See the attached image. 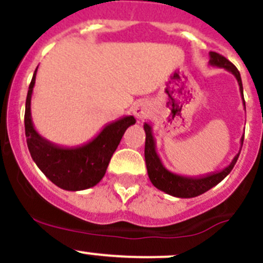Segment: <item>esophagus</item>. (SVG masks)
I'll list each match as a JSON object with an SVG mask.
<instances>
[{
  "label": "esophagus",
  "mask_w": 263,
  "mask_h": 263,
  "mask_svg": "<svg viewBox=\"0 0 263 263\" xmlns=\"http://www.w3.org/2000/svg\"><path fill=\"white\" fill-rule=\"evenodd\" d=\"M132 113L136 117L137 121H144L151 115V104L147 100H140L132 108Z\"/></svg>",
  "instance_id": "34e87169"
}]
</instances>
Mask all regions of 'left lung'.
Instances as JSON below:
<instances>
[{"instance_id": "left-lung-1", "label": "left lung", "mask_w": 263, "mask_h": 263, "mask_svg": "<svg viewBox=\"0 0 263 263\" xmlns=\"http://www.w3.org/2000/svg\"><path fill=\"white\" fill-rule=\"evenodd\" d=\"M209 54H210V61H209V63H210L211 66L225 68V70L229 71V72H232L233 75L235 76L238 84H239L240 94H242L243 98L242 79H240V73L239 71L237 70V67H235L229 60H227L224 55L219 54V53L210 52ZM243 100H245V98H243ZM144 129L145 134H146V141H145V161H146L148 178H150L151 183H153L158 190L163 191V192L168 193V195L171 196H174V197L192 198L196 197V196L202 195L206 191L211 190V188L215 187L217 183L221 182L222 179L232 172L235 163H237L238 158H239L240 153H238L237 155L234 156V159L232 160V163H230L227 168L222 169L221 172L209 174V176L201 177V178L178 176V174L169 172L168 169L164 166V164L161 163L160 158H159L158 153H156L155 140H154L153 129H151L150 124L145 123ZM243 140H245V136L240 139V144L242 145Z\"/></svg>"}]
</instances>
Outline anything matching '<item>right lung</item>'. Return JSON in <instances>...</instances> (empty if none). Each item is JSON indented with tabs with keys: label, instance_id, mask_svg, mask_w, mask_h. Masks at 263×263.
Wrapping results in <instances>:
<instances>
[{
	"label": "right lung",
	"instance_id": "obj_1",
	"mask_svg": "<svg viewBox=\"0 0 263 263\" xmlns=\"http://www.w3.org/2000/svg\"><path fill=\"white\" fill-rule=\"evenodd\" d=\"M36 70L29 85L25 103V136L34 163L57 187L66 191H82L97 185L107 172L108 164L122 136L136 123L134 116H126L108 123L91 141L76 147H63L42 137L31 121V95Z\"/></svg>",
	"mask_w": 263,
	"mask_h": 263
}]
</instances>
